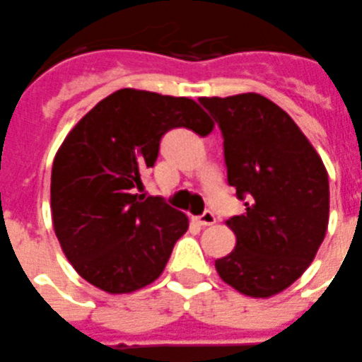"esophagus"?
<instances>
[{
    "instance_id": "obj_1",
    "label": "esophagus",
    "mask_w": 362,
    "mask_h": 362,
    "mask_svg": "<svg viewBox=\"0 0 362 362\" xmlns=\"http://www.w3.org/2000/svg\"><path fill=\"white\" fill-rule=\"evenodd\" d=\"M214 221H216V216H214V213H211V211H205L204 214H200V216L197 218V223L202 227L213 226Z\"/></svg>"
}]
</instances>
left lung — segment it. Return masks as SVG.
Returning a JSON list of instances; mask_svg holds the SVG:
<instances>
[{
	"mask_svg": "<svg viewBox=\"0 0 362 362\" xmlns=\"http://www.w3.org/2000/svg\"><path fill=\"white\" fill-rule=\"evenodd\" d=\"M198 100L220 128L227 182L245 205L227 220L236 247L214 267L242 294H278L308 269L325 240L327 169L291 115L267 97Z\"/></svg>",
	"mask_w": 362,
	"mask_h": 362,
	"instance_id": "left-lung-1",
	"label": "left lung"
}]
</instances>
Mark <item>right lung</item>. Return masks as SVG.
<instances>
[{"mask_svg":"<svg viewBox=\"0 0 362 362\" xmlns=\"http://www.w3.org/2000/svg\"><path fill=\"white\" fill-rule=\"evenodd\" d=\"M213 120L187 97L124 88L68 133L52 165V220L64 256L110 294L139 291L162 274L187 216L162 197L136 194L175 128L209 135Z\"/></svg>","mask_w":362,"mask_h":362,"instance_id":"add662e5","label":"right lung"}]
</instances>
